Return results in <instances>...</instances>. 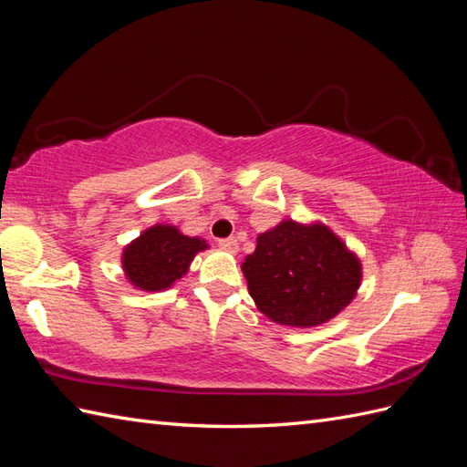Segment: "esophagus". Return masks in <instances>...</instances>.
I'll return each mask as SVG.
<instances>
[{"mask_svg": "<svg viewBox=\"0 0 467 467\" xmlns=\"http://www.w3.org/2000/svg\"><path fill=\"white\" fill-rule=\"evenodd\" d=\"M220 247L225 252L230 254H237V250H240V245H237V240L235 237H227V240H220Z\"/></svg>", "mask_w": 467, "mask_h": 467, "instance_id": "esophagus-1", "label": "esophagus"}]
</instances>
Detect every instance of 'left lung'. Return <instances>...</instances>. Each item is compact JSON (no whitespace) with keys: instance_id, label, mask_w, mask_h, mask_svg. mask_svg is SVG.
I'll return each mask as SVG.
<instances>
[{"instance_id":"obj_1","label":"left lung","mask_w":467,"mask_h":467,"mask_svg":"<svg viewBox=\"0 0 467 467\" xmlns=\"http://www.w3.org/2000/svg\"><path fill=\"white\" fill-rule=\"evenodd\" d=\"M242 272L257 309L274 324L316 327L354 302L361 262L326 223L279 222L257 235Z\"/></svg>"}]
</instances>
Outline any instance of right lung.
Wrapping results in <instances>:
<instances>
[{"label": "right lung", "mask_w": 467, "mask_h": 467, "mask_svg": "<svg viewBox=\"0 0 467 467\" xmlns=\"http://www.w3.org/2000/svg\"><path fill=\"white\" fill-rule=\"evenodd\" d=\"M207 247L203 237L185 235L170 223H155L123 247V275L140 292H163L190 272L193 257Z\"/></svg>", "instance_id": "1"}]
</instances>
